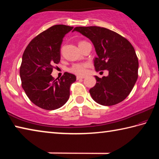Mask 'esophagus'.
<instances>
[{
	"label": "esophagus",
	"mask_w": 159,
	"mask_h": 159,
	"mask_svg": "<svg viewBox=\"0 0 159 159\" xmlns=\"http://www.w3.org/2000/svg\"><path fill=\"white\" fill-rule=\"evenodd\" d=\"M85 76H76V79L77 80H80V79H85Z\"/></svg>",
	"instance_id": "obj_1"
}]
</instances>
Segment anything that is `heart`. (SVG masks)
<instances>
[{
    "label": "heart",
    "mask_w": 159,
    "mask_h": 159,
    "mask_svg": "<svg viewBox=\"0 0 159 159\" xmlns=\"http://www.w3.org/2000/svg\"><path fill=\"white\" fill-rule=\"evenodd\" d=\"M85 41H80L79 43V44ZM88 66H89V64L86 62L76 63L74 64L73 65L70 67L69 71L71 72V73H73L74 74L84 75L86 72H87V69Z\"/></svg>",
    "instance_id": "obj_1"
}]
</instances>
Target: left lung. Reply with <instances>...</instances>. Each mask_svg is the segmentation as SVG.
Masks as SVG:
<instances>
[{
  "mask_svg": "<svg viewBox=\"0 0 159 159\" xmlns=\"http://www.w3.org/2000/svg\"><path fill=\"white\" fill-rule=\"evenodd\" d=\"M74 31L93 42L98 56L94 60L96 71H109L108 76H95L96 84L89 91L92 98L104 106L124 100L138 77V59L133 45L116 32L100 26H77Z\"/></svg>",
  "mask_w": 159,
  "mask_h": 159,
  "instance_id": "left-lung-1",
  "label": "left lung"
}]
</instances>
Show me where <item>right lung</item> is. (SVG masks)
<instances>
[{
	"label": "right lung",
	"mask_w": 159,
	"mask_h": 159,
	"mask_svg": "<svg viewBox=\"0 0 159 159\" xmlns=\"http://www.w3.org/2000/svg\"><path fill=\"white\" fill-rule=\"evenodd\" d=\"M74 27L52 26L29 43L22 55L20 69L21 86L35 105L45 110L60 108L69 99L74 74L65 72L60 79L51 76L54 65L60 61L64 37Z\"/></svg>",
	"instance_id": "obj_1"
}]
</instances>
